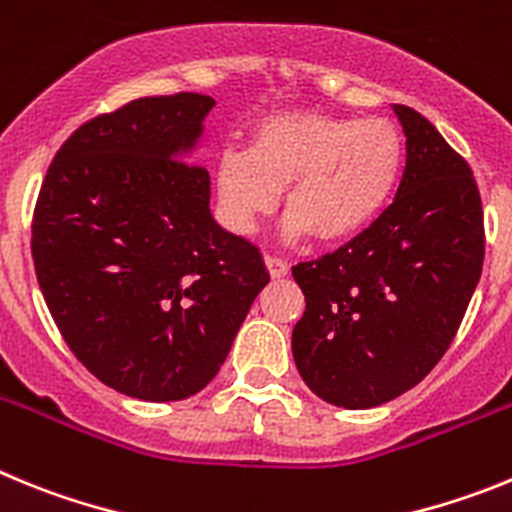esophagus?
<instances>
[{
  "label": "esophagus",
  "instance_id": "34e87169",
  "mask_svg": "<svg viewBox=\"0 0 512 512\" xmlns=\"http://www.w3.org/2000/svg\"><path fill=\"white\" fill-rule=\"evenodd\" d=\"M264 264H266V269H269V274H271V277H274V279L287 277V271H289L287 261L277 259V256H264Z\"/></svg>",
  "mask_w": 512,
  "mask_h": 512
}]
</instances>
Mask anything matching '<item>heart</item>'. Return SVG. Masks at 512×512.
<instances>
[{
  "label": "heart",
  "mask_w": 512,
  "mask_h": 512,
  "mask_svg": "<svg viewBox=\"0 0 512 512\" xmlns=\"http://www.w3.org/2000/svg\"><path fill=\"white\" fill-rule=\"evenodd\" d=\"M405 143L384 117L292 112L261 120L248 148L215 161V192L225 223L251 233L284 189V235L346 241L384 210L400 182Z\"/></svg>",
  "instance_id": "heart-1"
}]
</instances>
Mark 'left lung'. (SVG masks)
Returning <instances> with one entry per match:
<instances>
[{"mask_svg": "<svg viewBox=\"0 0 512 512\" xmlns=\"http://www.w3.org/2000/svg\"><path fill=\"white\" fill-rule=\"evenodd\" d=\"M392 110L408 138L392 205L338 251L292 266L307 302L292 330L300 377L320 400L348 410L395 400L431 372L485 261L469 164L413 107Z\"/></svg>", "mask_w": 512, "mask_h": 512, "instance_id": "8db88e82", "label": "left lung"}]
</instances>
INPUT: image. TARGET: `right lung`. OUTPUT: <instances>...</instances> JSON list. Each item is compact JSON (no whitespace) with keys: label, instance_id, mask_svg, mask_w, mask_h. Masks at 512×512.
<instances>
[{"label":"right lung","instance_id":"add662e5","mask_svg":"<svg viewBox=\"0 0 512 512\" xmlns=\"http://www.w3.org/2000/svg\"><path fill=\"white\" fill-rule=\"evenodd\" d=\"M212 107L179 92L92 117L35 202V274L63 341L138 400L207 387L269 284L259 248L212 220L207 169L184 158Z\"/></svg>","mask_w":512,"mask_h":512}]
</instances>
